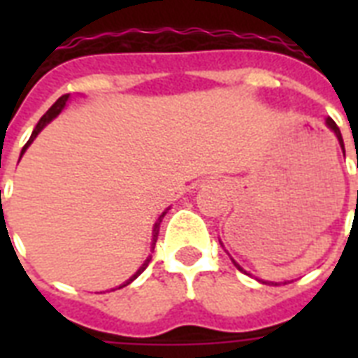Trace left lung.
<instances>
[{
	"label": "left lung",
	"mask_w": 358,
	"mask_h": 358,
	"mask_svg": "<svg viewBox=\"0 0 358 358\" xmlns=\"http://www.w3.org/2000/svg\"><path fill=\"white\" fill-rule=\"evenodd\" d=\"M325 122H327L329 128H331V129H333V131H334V135H336V139H338L340 146H342V148H344V139H342V134H340V128H338V126H336V122H334L333 119H327V120H325ZM357 163H358V162H357ZM357 204H358V191H357ZM232 262H234V260H232ZM234 266L238 267L239 271H243V269H241V267H239L238 262H234ZM271 284H273V282H271Z\"/></svg>",
	"instance_id": "1"
}]
</instances>
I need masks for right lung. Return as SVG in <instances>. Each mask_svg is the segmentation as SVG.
Listing matches in <instances>:
<instances>
[{"label": "right lung", "mask_w": 358, "mask_h": 358, "mask_svg": "<svg viewBox=\"0 0 358 358\" xmlns=\"http://www.w3.org/2000/svg\"><path fill=\"white\" fill-rule=\"evenodd\" d=\"M69 96H70V94H64V96H61V98H59L57 102L53 103L52 108L48 109L46 113L42 115V119L38 120V124H36V126H35V129H33V134H31L29 141H27V143H25V146H24V148H22V154H24V152L27 150V146H29L31 143H33V139H35L36 135L41 134V131H42V128H44V126H46V124H50V122H52V120L55 119V117H57V115L61 113V111H63V109H64V106H66V100H69ZM20 157H22V156H20ZM165 213H167V212H163L162 215H159V217H157L156 224H154V230H152V249H154V245H156L157 234H159V224H162V219L165 217ZM150 260H152V256H148V258H146V260H145V264H143V266H141L139 269H137V273H135L134 277H129L128 280H126V282L122 284V286H119V288H124V286H128L129 282H134L135 278L139 277L141 273L145 271V269H146V266H148V264H150Z\"/></svg>", "instance_id": "right-lung-1"}]
</instances>
